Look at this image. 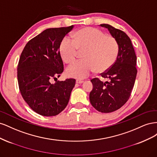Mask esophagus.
Masks as SVG:
<instances>
[{
  "label": "esophagus",
  "instance_id": "esophagus-1",
  "mask_svg": "<svg viewBox=\"0 0 157 157\" xmlns=\"http://www.w3.org/2000/svg\"><path fill=\"white\" fill-rule=\"evenodd\" d=\"M83 82H84V81H83V80H81L77 79V80H76V83H77V84H82V83H83Z\"/></svg>",
  "mask_w": 157,
  "mask_h": 157
}]
</instances>
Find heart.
I'll return each mask as SVG.
<instances>
[{
  "label": "heart",
  "mask_w": 157,
  "mask_h": 157,
  "mask_svg": "<svg viewBox=\"0 0 157 157\" xmlns=\"http://www.w3.org/2000/svg\"><path fill=\"white\" fill-rule=\"evenodd\" d=\"M73 40L65 38L60 45L61 58L65 62L71 63L75 60L79 51H84V60L76 61L67 69L71 77L83 79L94 71H105L115 63L119 46L114 36L105 35L94 27L80 29L73 35Z\"/></svg>",
  "instance_id": "heart-1"
}]
</instances>
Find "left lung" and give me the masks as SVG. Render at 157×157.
<instances>
[{
    "instance_id": "obj_1",
    "label": "left lung",
    "mask_w": 157,
    "mask_h": 157,
    "mask_svg": "<svg viewBox=\"0 0 157 157\" xmlns=\"http://www.w3.org/2000/svg\"><path fill=\"white\" fill-rule=\"evenodd\" d=\"M105 27L118 42L119 51L111 67L101 77L109 78L103 82L98 78L91 80L93 89L90 93V101L97 111L108 113L120 109L129 99L137 75V58L131 40L124 32L108 24Z\"/></svg>"
}]
</instances>
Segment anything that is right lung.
<instances>
[{
	"label": "right lung",
	"instance_id": "obj_1",
	"mask_svg": "<svg viewBox=\"0 0 157 157\" xmlns=\"http://www.w3.org/2000/svg\"><path fill=\"white\" fill-rule=\"evenodd\" d=\"M74 27L50 28L27 42L19 60L17 80L25 101L44 117L58 115L67 105L75 79L52 80L63 71L59 47L65 36Z\"/></svg>",
	"mask_w": 157,
	"mask_h": 157
}]
</instances>
